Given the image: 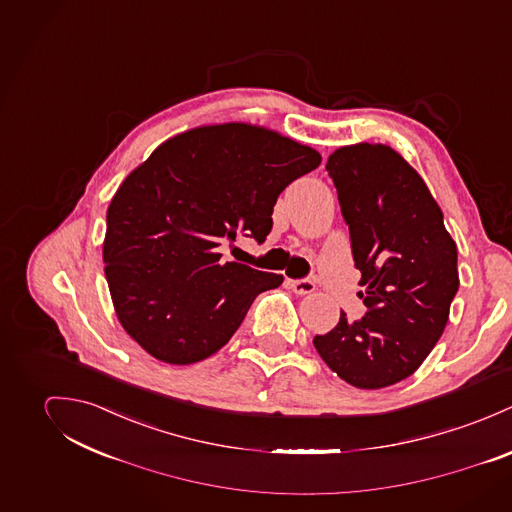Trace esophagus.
<instances>
[{
	"label": "esophagus",
	"instance_id": "esophagus-1",
	"mask_svg": "<svg viewBox=\"0 0 512 512\" xmlns=\"http://www.w3.org/2000/svg\"><path fill=\"white\" fill-rule=\"evenodd\" d=\"M288 286L292 288V292L294 294H310V292H314V288H316V284L312 283L310 279H296V281H288Z\"/></svg>",
	"mask_w": 512,
	"mask_h": 512
}]
</instances>
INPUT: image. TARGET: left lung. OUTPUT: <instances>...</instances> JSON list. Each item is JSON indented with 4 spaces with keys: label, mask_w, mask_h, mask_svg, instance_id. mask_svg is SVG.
Returning a JSON list of instances; mask_svg holds the SVG:
<instances>
[{
    "label": "left lung",
    "mask_w": 512,
    "mask_h": 512,
    "mask_svg": "<svg viewBox=\"0 0 512 512\" xmlns=\"http://www.w3.org/2000/svg\"><path fill=\"white\" fill-rule=\"evenodd\" d=\"M326 171L367 312L355 322L341 312L314 347L345 383L383 389L410 377L444 334L459 286L457 247L428 186L391 147H341Z\"/></svg>",
    "instance_id": "8db88e82"
}]
</instances>
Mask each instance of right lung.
Segmentation results:
<instances>
[{"label": "right lung", "instance_id": "obj_1", "mask_svg": "<svg viewBox=\"0 0 512 512\" xmlns=\"http://www.w3.org/2000/svg\"><path fill=\"white\" fill-rule=\"evenodd\" d=\"M320 163L318 151L247 123L196 127L157 147L108 208L104 263L123 330L172 365L224 347L283 275L222 263L218 247L239 233L263 243L279 194Z\"/></svg>", "mask_w": 512, "mask_h": 512}]
</instances>
